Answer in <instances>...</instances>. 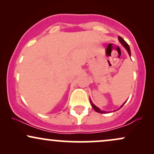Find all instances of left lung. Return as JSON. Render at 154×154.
Listing matches in <instances>:
<instances>
[{
	"mask_svg": "<svg viewBox=\"0 0 154 154\" xmlns=\"http://www.w3.org/2000/svg\"><path fill=\"white\" fill-rule=\"evenodd\" d=\"M119 40L120 41V43H121L122 44V45H124V46H125V48L127 49V51H128V54H129V55H131V52H130V47H129V45L128 43H126V42H125V40H124V39L122 38V37H120V36H119ZM91 105H92V106H93V109H94V110L95 111H97V112L98 113H100V114H103V113H105V111H101V110H100L99 109H98V107L97 106H95L94 105V104H93V103H92V101H91ZM125 104V103H124ZM123 104V105H124ZM123 105L121 107H122L123 106Z\"/></svg>",
	"mask_w": 154,
	"mask_h": 154,
	"instance_id": "8db88e82",
	"label": "left lung"
}]
</instances>
